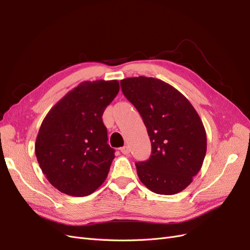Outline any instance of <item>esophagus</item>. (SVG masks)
<instances>
[{"label":"esophagus","mask_w":250,"mask_h":250,"mask_svg":"<svg viewBox=\"0 0 250 250\" xmlns=\"http://www.w3.org/2000/svg\"><path fill=\"white\" fill-rule=\"evenodd\" d=\"M121 152H122L123 154H128L129 153V148H128V146H124L121 148Z\"/></svg>","instance_id":"obj_1"}]
</instances>
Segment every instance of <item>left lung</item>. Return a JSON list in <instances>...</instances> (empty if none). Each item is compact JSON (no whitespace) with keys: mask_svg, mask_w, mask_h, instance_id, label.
Returning a JSON list of instances; mask_svg holds the SVG:
<instances>
[{"mask_svg":"<svg viewBox=\"0 0 250 250\" xmlns=\"http://www.w3.org/2000/svg\"><path fill=\"white\" fill-rule=\"evenodd\" d=\"M121 88L140 112L152 146L149 160L135 164L140 180L156 194L184 191L207 153V132L197 111L179 90L160 79L126 78Z\"/></svg>","mask_w":250,"mask_h":250,"instance_id":"obj_1","label":"left lung"}]
</instances>
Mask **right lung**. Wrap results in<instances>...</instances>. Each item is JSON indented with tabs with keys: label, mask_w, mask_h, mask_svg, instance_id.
I'll return each instance as SVG.
<instances>
[{
	"label": "right lung",
	"mask_w": 250,
	"mask_h": 250,
	"mask_svg": "<svg viewBox=\"0 0 250 250\" xmlns=\"http://www.w3.org/2000/svg\"><path fill=\"white\" fill-rule=\"evenodd\" d=\"M119 90L118 80L83 81L44 117L35 154L42 173L58 191L83 197L106 179L115 150L107 144L102 115Z\"/></svg>",
	"instance_id": "right-lung-1"
}]
</instances>
